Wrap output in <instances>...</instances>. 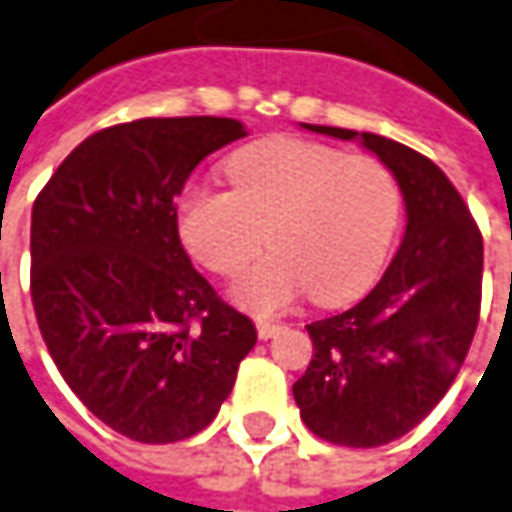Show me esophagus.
<instances>
[{
  "instance_id": "1",
  "label": "esophagus",
  "mask_w": 512,
  "mask_h": 512,
  "mask_svg": "<svg viewBox=\"0 0 512 512\" xmlns=\"http://www.w3.org/2000/svg\"><path fill=\"white\" fill-rule=\"evenodd\" d=\"M283 325H277V322H266V319H257V336L260 339H271L274 333H280Z\"/></svg>"
}]
</instances>
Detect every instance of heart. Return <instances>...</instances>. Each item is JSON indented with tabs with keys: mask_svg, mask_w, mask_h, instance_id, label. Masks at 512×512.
Listing matches in <instances>:
<instances>
[{
	"mask_svg": "<svg viewBox=\"0 0 512 512\" xmlns=\"http://www.w3.org/2000/svg\"><path fill=\"white\" fill-rule=\"evenodd\" d=\"M227 179L232 193H184L179 235L215 274L241 271L269 235L274 255L232 285L243 308L277 314L305 291L322 305H339L364 294L384 269L403 196L381 159L314 139L274 137L232 156Z\"/></svg>",
	"mask_w": 512,
	"mask_h": 512,
	"instance_id": "b5f03b06",
	"label": "heart"
}]
</instances>
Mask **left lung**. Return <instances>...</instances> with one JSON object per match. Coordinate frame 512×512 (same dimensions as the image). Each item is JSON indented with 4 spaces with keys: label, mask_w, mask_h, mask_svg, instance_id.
Instances as JSON below:
<instances>
[{
    "label": "left lung",
    "mask_w": 512,
    "mask_h": 512,
    "mask_svg": "<svg viewBox=\"0 0 512 512\" xmlns=\"http://www.w3.org/2000/svg\"><path fill=\"white\" fill-rule=\"evenodd\" d=\"M302 128L361 139L395 173L406 201L395 260L350 311L308 325L314 358L294 384L316 437L387 446L440 403L468 356L482 302V232L457 187L423 154L367 131Z\"/></svg>",
    "instance_id": "obj_1"
}]
</instances>
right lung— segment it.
I'll list each match as a JSON object with an SVG mask.
<instances>
[{
  "label": "right lung",
  "mask_w": 512,
  "mask_h": 512,
  "mask_svg": "<svg viewBox=\"0 0 512 512\" xmlns=\"http://www.w3.org/2000/svg\"><path fill=\"white\" fill-rule=\"evenodd\" d=\"M246 137L229 117H145L86 137L33 204L30 294L58 373L137 443L207 429L255 347L179 241L176 198L201 159Z\"/></svg>",
  "instance_id": "obj_1"
}]
</instances>
